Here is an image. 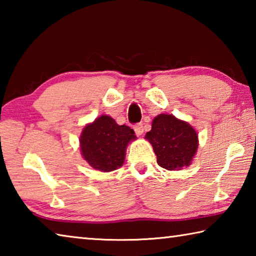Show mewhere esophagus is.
Listing matches in <instances>:
<instances>
[{"label": "esophagus", "mask_w": 256, "mask_h": 256, "mask_svg": "<svg viewBox=\"0 0 256 256\" xmlns=\"http://www.w3.org/2000/svg\"><path fill=\"white\" fill-rule=\"evenodd\" d=\"M133 128H134V131H136V136H141V134L144 133V124H142V123H136V124H134Z\"/></svg>", "instance_id": "esophagus-1"}]
</instances>
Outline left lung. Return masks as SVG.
Here are the masks:
<instances>
[{"label":"left lung","instance_id":"left-lung-1","mask_svg":"<svg viewBox=\"0 0 256 256\" xmlns=\"http://www.w3.org/2000/svg\"><path fill=\"white\" fill-rule=\"evenodd\" d=\"M146 138L154 146L159 166L167 170L188 166L198 146L194 128L188 123L167 114L154 118Z\"/></svg>","mask_w":256,"mask_h":256}]
</instances>
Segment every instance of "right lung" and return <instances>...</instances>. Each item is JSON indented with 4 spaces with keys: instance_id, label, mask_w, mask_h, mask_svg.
I'll return each mask as SVG.
<instances>
[{
    "instance_id": "obj_1",
    "label": "right lung",
    "mask_w": 256,
    "mask_h": 256,
    "mask_svg": "<svg viewBox=\"0 0 256 256\" xmlns=\"http://www.w3.org/2000/svg\"><path fill=\"white\" fill-rule=\"evenodd\" d=\"M134 138L136 133L131 128L118 125L110 116L102 115L82 131L81 152L94 170L112 172L122 166L126 146Z\"/></svg>"
}]
</instances>
